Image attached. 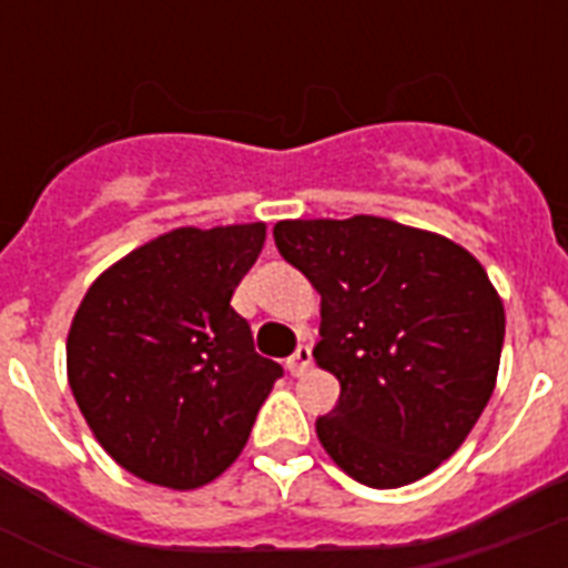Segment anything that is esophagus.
I'll use <instances>...</instances> for the list:
<instances>
[{
    "mask_svg": "<svg viewBox=\"0 0 568 568\" xmlns=\"http://www.w3.org/2000/svg\"><path fill=\"white\" fill-rule=\"evenodd\" d=\"M310 365H312V351L306 345H301L292 356H288V359H285V372L292 374V377H301Z\"/></svg>",
    "mask_w": 568,
    "mask_h": 568,
    "instance_id": "34e87169",
    "label": "esophagus"
}]
</instances>
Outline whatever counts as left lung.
Wrapping results in <instances>:
<instances>
[{"mask_svg":"<svg viewBox=\"0 0 568 568\" xmlns=\"http://www.w3.org/2000/svg\"><path fill=\"white\" fill-rule=\"evenodd\" d=\"M274 241L321 294L312 356L342 386L315 422L329 459L374 489L430 475L498 379L504 303L484 265L445 235L374 214L280 221Z\"/></svg>","mask_w":568,"mask_h":568,"instance_id":"1","label":"left lung"}]
</instances>
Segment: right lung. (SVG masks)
Returning a JSON list of instances; mask_svg holds the SVG:
<instances>
[{
    "label": "right lung",
    "mask_w": 568,
    "mask_h": 568,
    "mask_svg": "<svg viewBox=\"0 0 568 568\" xmlns=\"http://www.w3.org/2000/svg\"><path fill=\"white\" fill-rule=\"evenodd\" d=\"M265 223L180 226L105 267L67 333V379L129 475L200 489L239 459L283 368L253 351L230 301Z\"/></svg>",
    "instance_id": "add662e5"
}]
</instances>
